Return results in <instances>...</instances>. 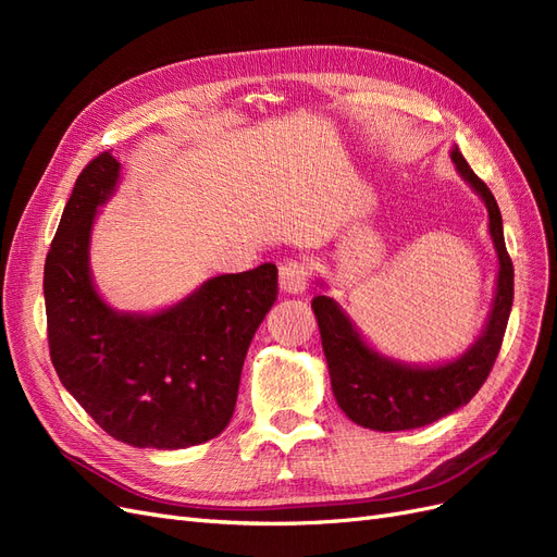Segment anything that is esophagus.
Instances as JSON below:
<instances>
[{
	"instance_id": "34e87169",
	"label": "esophagus",
	"mask_w": 557,
	"mask_h": 557,
	"mask_svg": "<svg viewBox=\"0 0 557 557\" xmlns=\"http://www.w3.org/2000/svg\"><path fill=\"white\" fill-rule=\"evenodd\" d=\"M309 285V262L288 260L278 267V288L288 295H301Z\"/></svg>"
}]
</instances>
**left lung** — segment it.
Segmentation results:
<instances>
[{
  "label": "left lung",
  "instance_id": "obj_1",
  "mask_svg": "<svg viewBox=\"0 0 557 557\" xmlns=\"http://www.w3.org/2000/svg\"><path fill=\"white\" fill-rule=\"evenodd\" d=\"M450 160L462 181L483 199L487 209V230H491L497 252L495 297L479 339L453 360L409 364L383 356L369 344L336 299L318 295L311 301L334 399L352 423L369 430H416L465 407L491 374L504 330L509 323L513 305V264L507 246H504L499 207L487 185L471 172L458 146L450 148Z\"/></svg>",
  "mask_w": 557,
  "mask_h": 557
}]
</instances>
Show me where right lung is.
Masks as SVG:
<instances>
[{"instance_id": "obj_1", "label": "right lung", "mask_w": 557, "mask_h": 557, "mask_svg": "<svg viewBox=\"0 0 557 557\" xmlns=\"http://www.w3.org/2000/svg\"><path fill=\"white\" fill-rule=\"evenodd\" d=\"M109 150L76 178L44 267L50 360L113 440L176 450L221 434L237 404L252 334L276 301V264L205 281L153 313L117 311L90 269L97 213L115 195Z\"/></svg>"}]
</instances>
